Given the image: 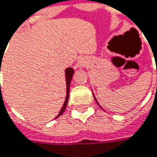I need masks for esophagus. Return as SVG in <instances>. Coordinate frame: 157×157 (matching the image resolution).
<instances>
[{
  "instance_id": "esophagus-1",
  "label": "esophagus",
  "mask_w": 157,
  "mask_h": 157,
  "mask_svg": "<svg viewBox=\"0 0 157 157\" xmlns=\"http://www.w3.org/2000/svg\"><path fill=\"white\" fill-rule=\"evenodd\" d=\"M85 64H86V61L83 58H81L77 62V66L78 67H83V66H85Z\"/></svg>"
}]
</instances>
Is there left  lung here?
<instances>
[{"label":"left lung","instance_id":"1","mask_svg":"<svg viewBox=\"0 0 157 157\" xmlns=\"http://www.w3.org/2000/svg\"><path fill=\"white\" fill-rule=\"evenodd\" d=\"M94 99H95V97H94ZM95 101H96V99H95ZM97 103H98V102H97Z\"/></svg>","mask_w":157,"mask_h":157}]
</instances>
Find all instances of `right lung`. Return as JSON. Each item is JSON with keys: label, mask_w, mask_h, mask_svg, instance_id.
<instances>
[{"label": "right lung", "mask_w": 157, "mask_h": 157, "mask_svg": "<svg viewBox=\"0 0 157 157\" xmlns=\"http://www.w3.org/2000/svg\"><path fill=\"white\" fill-rule=\"evenodd\" d=\"M1 61H2V58H1ZM1 65H2V64H1ZM0 69H1V66H0ZM74 73H75V71H74V69H73V68H71V67H68V68H66V70H65V79H66V97H65V101H64V105H63V107H62V109H61L60 112L58 113V115L56 117V118H58V117H60V116L64 113V110H65V108H66V105H67V101H68V99H69L70 83H71V80H72V77H73Z\"/></svg>", "instance_id": "add662e5"}]
</instances>
